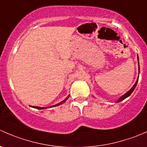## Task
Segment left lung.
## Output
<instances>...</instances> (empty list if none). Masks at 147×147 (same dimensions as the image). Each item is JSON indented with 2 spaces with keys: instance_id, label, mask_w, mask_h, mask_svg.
<instances>
[{
  "instance_id": "left-lung-1",
  "label": "left lung",
  "mask_w": 147,
  "mask_h": 147,
  "mask_svg": "<svg viewBox=\"0 0 147 147\" xmlns=\"http://www.w3.org/2000/svg\"><path fill=\"white\" fill-rule=\"evenodd\" d=\"M137 59H139V58H138V56H137ZM138 62H139V61H138ZM139 74H140V64H139ZM137 82H138V78H137V81H136V83H135V84H134V86H133V87L131 88V89H130V90H129V91L127 92V93H125V95H123V96H122V97H121V98H119V99L117 101V102H120V101L123 100H125V98H127L128 96H129L130 95H131V93H132V92H133V90H134V88H135L136 86H137Z\"/></svg>"
}]
</instances>
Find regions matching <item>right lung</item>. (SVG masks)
Returning <instances> with one entry per match:
<instances>
[{"instance_id":"right-lung-1","label":"right lung","mask_w":147,"mask_h":147,"mask_svg":"<svg viewBox=\"0 0 147 147\" xmlns=\"http://www.w3.org/2000/svg\"><path fill=\"white\" fill-rule=\"evenodd\" d=\"M69 98V96H68L67 98H66V99H65V100H63L62 101V102H59V103L57 104V105H54V106H53V107H57V106H58V105H61V104L63 103V102H66V100H67L68 98ZM33 107H34V108H36V109H40V110H42V109H46V108H47V107H37V106H33Z\"/></svg>"}]
</instances>
